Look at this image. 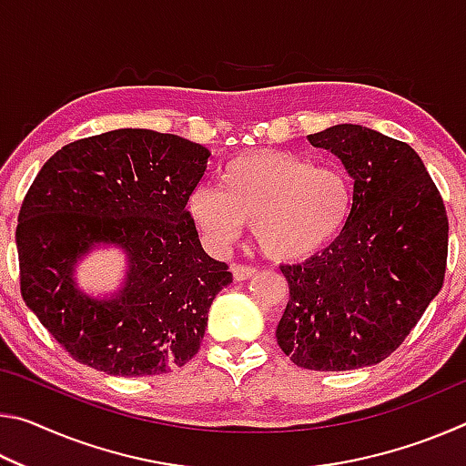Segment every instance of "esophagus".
Listing matches in <instances>:
<instances>
[{
  "instance_id": "obj_1",
  "label": "esophagus",
  "mask_w": 466,
  "mask_h": 466,
  "mask_svg": "<svg viewBox=\"0 0 466 466\" xmlns=\"http://www.w3.org/2000/svg\"><path fill=\"white\" fill-rule=\"evenodd\" d=\"M232 275H234V281H244V279L255 278L257 269H252V267H247V265H232Z\"/></svg>"
}]
</instances>
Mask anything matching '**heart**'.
I'll return each mask as SVG.
<instances>
[{"label": "heart", "instance_id": "heart-1", "mask_svg": "<svg viewBox=\"0 0 466 466\" xmlns=\"http://www.w3.org/2000/svg\"><path fill=\"white\" fill-rule=\"evenodd\" d=\"M187 209L209 250H228L252 222L267 255L298 261L343 232L353 187L341 168L314 167L286 149H255L226 164L219 187H195Z\"/></svg>", "mask_w": 466, "mask_h": 466}]
</instances>
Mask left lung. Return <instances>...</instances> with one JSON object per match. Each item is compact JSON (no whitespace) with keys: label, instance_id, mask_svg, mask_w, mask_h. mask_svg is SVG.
<instances>
[{"label":"left lung","instance_id":"1","mask_svg":"<svg viewBox=\"0 0 466 466\" xmlns=\"http://www.w3.org/2000/svg\"><path fill=\"white\" fill-rule=\"evenodd\" d=\"M353 178L343 232L304 263L281 265L289 299L275 330L296 366L343 372L389 358L444 283L448 218L421 157L361 125L312 133Z\"/></svg>","mask_w":466,"mask_h":466}]
</instances>
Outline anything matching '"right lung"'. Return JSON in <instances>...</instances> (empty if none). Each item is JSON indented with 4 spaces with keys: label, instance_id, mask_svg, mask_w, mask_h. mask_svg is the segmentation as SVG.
Returning <instances> with one entry per match:
<instances>
[{
    "label": "right lung",
    "instance_id": "1",
    "mask_svg": "<svg viewBox=\"0 0 466 466\" xmlns=\"http://www.w3.org/2000/svg\"><path fill=\"white\" fill-rule=\"evenodd\" d=\"M201 144L115 129L53 154L22 203L15 247L22 298L74 360L110 376L185 366L232 273L203 250L187 201L208 168ZM105 246L128 269L110 297L76 286V263Z\"/></svg>",
    "mask_w": 466,
    "mask_h": 466
}]
</instances>
